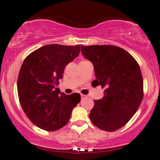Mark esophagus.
<instances>
[{
    "mask_svg": "<svg viewBox=\"0 0 160 160\" xmlns=\"http://www.w3.org/2000/svg\"><path fill=\"white\" fill-rule=\"evenodd\" d=\"M80 97H81L82 99H83V98H84L86 96H85V95H83V94H80Z\"/></svg>",
    "mask_w": 160,
    "mask_h": 160,
    "instance_id": "34e87169",
    "label": "esophagus"
}]
</instances>
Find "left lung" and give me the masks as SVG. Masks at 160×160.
Wrapping results in <instances>:
<instances>
[{"label":"left lung","instance_id":"8db88e82","mask_svg":"<svg viewBox=\"0 0 160 160\" xmlns=\"http://www.w3.org/2000/svg\"><path fill=\"white\" fill-rule=\"evenodd\" d=\"M83 56L93 63L94 86L104 88L102 99L94 101L92 123L107 132L122 128L135 114L143 98L141 70L133 56L114 46H81Z\"/></svg>","mask_w":160,"mask_h":160}]
</instances>
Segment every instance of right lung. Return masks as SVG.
<instances>
[{"instance_id": "1", "label": "right lung", "mask_w": 160, "mask_h": 160, "mask_svg": "<svg viewBox=\"0 0 160 160\" xmlns=\"http://www.w3.org/2000/svg\"><path fill=\"white\" fill-rule=\"evenodd\" d=\"M80 45H46L30 53L18 78L20 104L31 122L43 130L56 131L68 123L80 95L61 93L56 85L66 66L80 53Z\"/></svg>"}]
</instances>
